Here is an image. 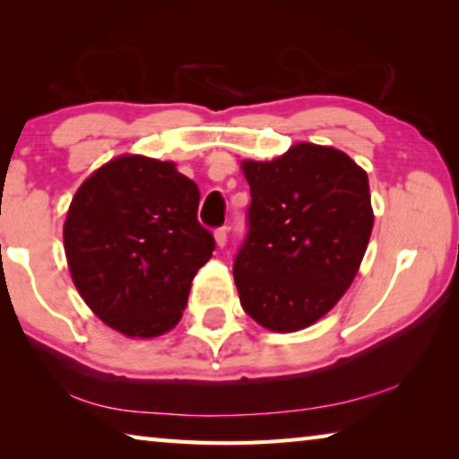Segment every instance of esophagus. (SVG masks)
I'll use <instances>...</instances> for the list:
<instances>
[{
	"instance_id": "34e87169",
	"label": "esophagus",
	"mask_w": 459,
	"mask_h": 459,
	"mask_svg": "<svg viewBox=\"0 0 459 459\" xmlns=\"http://www.w3.org/2000/svg\"><path fill=\"white\" fill-rule=\"evenodd\" d=\"M214 238H216V245H219L221 248L227 245V240H229V229L227 227H221V229H216L214 230Z\"/></svg>"
}]
</instances>
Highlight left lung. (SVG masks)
Instances as JSON below:
<instances>
[{
	"mask_svg": "<svg viewBox=\"0 0 459 459\" xmlns=\"http://www.w3.org/2000/svg\"><path fill=\"white\" fill-rule=\"evenodd\" d=\"M247 237L232 275L245 312L273 332L307 328L338 304L367 251L368 176L344 152L298 143L273 161H243Z\"/></svg>",
	"mask_w": 459,
	"mask_h": 459,
	"instance_id": "obj_1",
	"label": "left lung"
}]
</instances>
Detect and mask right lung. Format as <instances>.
<instances>
[{"label":"right lung","instance_id":"obj_1","mask_svg":"<svg viewBox=\"0 0 459 459\" xmlns=\"http://www.w3.org/2000/svg\"><path fill=\"white\" fill-rule=\"evenodd\" d=\"M200 190L172 161L121 155L76 190L65 253L76 290L113 330L155 338L180 322L214 237L198 222Z\"/></svg>","mask_w":459,"mask_h":459}]
</instances>
